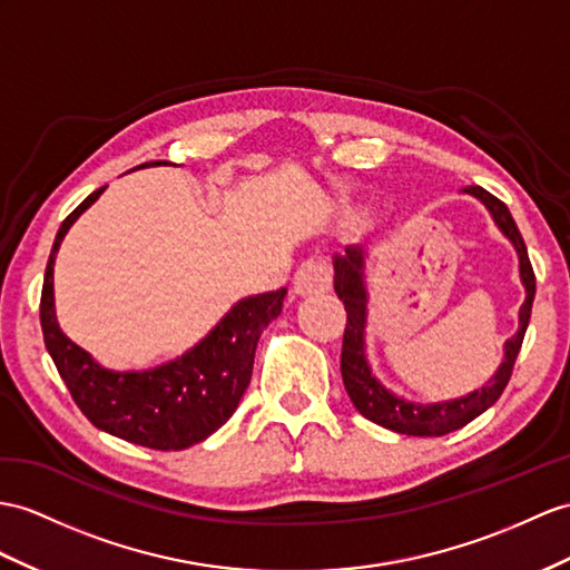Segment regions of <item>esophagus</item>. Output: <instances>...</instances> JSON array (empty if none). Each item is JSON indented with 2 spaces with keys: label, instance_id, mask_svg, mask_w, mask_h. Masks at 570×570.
<instances>
[{
  "label": "esophagus",
  "instance_id": "esophagus-1",
  "mask_svg": "<svg viewBox=\"0 0 570 570\" xmlns=\"http://www.w3.org/2000/svg\"><path fill=\"white\" fill-rule=\"evenodd\" d=\"M333 275L331 268L324 261H304L299 271L295 273V293L299 297H309V295H322L326 289H331Z\"/></svg>",
  "mask_w": 570,
  "mask_h": 570
}]
</instances>
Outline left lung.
<instances>
[{
    "label": "left lung",
    "instance_id": "8db88e82",
    "mask_svg": "<svg viewBox=\"0 0 570 570\" xmlns=\"http://www.w3.org/2000/svg\"><path fill=\"white\" fill-rule=\"evenodd\" d=\"M471 196H476L485 207H489L495 225L503 229L505 237L515 244L518 256H520V277L527 289V299L520 309V331L505 343V360L503 365L498 367L495 377L469 394L464 399L445 401V404H411L386 392L384 386L372 377L365 360V343H363V331H365V314H367V295L363 285V248L348 246L345 248V256H338L333 261V268H336V295L345 304V314H348V322H345L343 331V351H341V374L345 392H348L353 406L365 415L367 421L377 423L382 428H390L394 433L401 435H415V438H440L454 433V430L464 428L481 415L485 409H491L498 399H501L503 390L510 382L512 367H515L518 353L522 348L524 331L530 324L532 316V302H534V271L530 256H527V246L522 234L512 219L508 205L491 196L489 190L481 186H466L464 188Z\"/></svg>",
    "mask_w": 570,
    "mask_h": 570
}]
</instances>
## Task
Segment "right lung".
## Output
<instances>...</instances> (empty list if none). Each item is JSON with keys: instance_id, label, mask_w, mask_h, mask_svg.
Here are the masks:
<instances>
[{"instance_id": "add662e5", "label": "right lung", "mask_w": 570, "mask_h": 570, "mask_svg": "<svg viewBox=\"0 0 570 570\" xmlns=\"http://www.w3.org/2000/svg\"><path fill=\"white\" fill-rule=\"evenodd\" d=\"M104 188L77 205L55 237L40 293L46 348L75 404L96 428L151 450H186L210 438L237 411L252 382L258 336L281 314L285 287L234 304L196 348L169 365L147 372L99 367L58 326L52 307V263L67 229Z\"/></svg>"}]
</instances>
